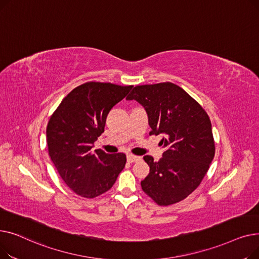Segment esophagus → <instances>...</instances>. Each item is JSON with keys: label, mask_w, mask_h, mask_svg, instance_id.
<instances>
[{"label": "esophagus", "mask_w": 259, "mask_h": 259, "mask_svg": "<svg viewBox=\"0 0 259 259\" xmlns=\"http://www.w3.org/2000/svg\"><path fill=\"white\" fill-rule=\"evenodd\" d=\"M141 159V156H137V155H133V154H128L127 155V160L129 162H134V161H138Z\"/></svg>", "instance_id": "34e87169"}]
</instances>
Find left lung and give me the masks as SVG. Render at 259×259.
Masks as SVG:
<instances>
[{
    "label": "left lung",
    "instance_id": "obj_1",
    "mask_svg": "<svg viewBox=\"0 0 259 259\" xmlns=\"http://www.w3.org/2000/svg\"><path fill=\"white\" fill-rule=\"evenodd\" d=\"M127 100H135L145 108L150 135L164 134L162 157L154 161L150 155L144 156L150 172L141 182L143 191L159 206L185 199L199 186L214 158L209 115L170 81L134 87Z\"/></svg>",
    "mask_w": 259,
    "mask_h": 259
}]
</instances>
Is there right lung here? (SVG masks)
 <instances>
[{
	"label": "right lung",
	"instance_id": "1",
	"mask_svg": "<svg viewBox=\"0 0 259 259\" xmlns=\"http://www.w3.org/2000/svg\"><path fill=\"white\" fill-rule=\"evenodd\" d=\"M133 86L88 81L67 94L48 121V152L62 180L77 195L94 198L110 190L125 168L124 153L92 150L111 108Z\"/></svg>",
	"mask_w": 259,
	"mask_h": 259
}]
</instances>
